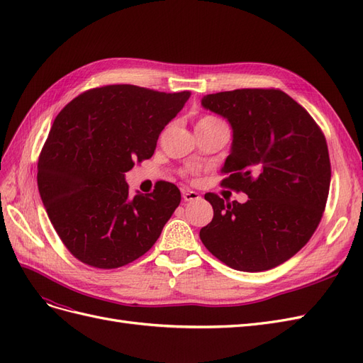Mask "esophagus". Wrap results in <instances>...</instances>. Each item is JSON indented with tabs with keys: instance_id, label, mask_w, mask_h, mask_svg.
I'll return each instance as SVG.
<instances>
[{
	"instance_id": "esophagus-1",
	"label": "esophagus",
	"mask_w": 363,
	"mask_h": 363,
	"mask_svg": "<svg viewBox=\"0 0 363 363\" xmlns=\"http://www.w3.org/2000/svg\"><path fill=\"white\" fill-rule=\"evenodd\" d=\"M182 195H183V200H184V201H194V200H199V199H200L199 192L191 191V189H183V191H182Z\"/></svg>"
}]
</instances>
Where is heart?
I'll use <instances>...</instances> for the list:
<instances>
[{
	"label": "heart",
	"instance_id": "b5f03b06",
	"mask_svg": "<svg viewBox=\"0 0 363 363\" xmlns=\"http://www.w3.org/2000/svg\"><path fill=\"white\" fill-rule=\"evenodd\" d=\"M215 121H218V119H215L212 116H204L199 121V124H208V123H215Z\"/></svg>",
	"mask_w": 363,
	"mask_h": 363
}]
</instances>
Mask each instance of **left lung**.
Instances as JSON below:
<instances>
[{
	"label": "left lung",
	"mask_w": 363,
	"mask_h": 363,
	"mask_svg": "<svg viewBox=\"0 0 363 363\" xmlns=\"http://www.w3.org/2000/svg\"><path fill=\"white\" fill-rule=\"evenodd\" d=\"M201 106L232 125L223 184L248 195L245 203L204 195L213 219L200 230L201 242L233 269L276 268L307 244L321 221L332 177L323 131L279 89L211 94Z\"/></svg>",
	"instance_id": "obj_1"
}]
</instances>
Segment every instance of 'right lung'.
<instances>
[{
  "mask_svg": "<svg viewBox=\"0 0 363 363\" xmlns=\"http://www.w3.org/2000/svg\"><path fill=\"white\" fill-rule=\"evenodd\" d=\"M191 92L111 84L79 95L56 116L38 162V188L71 255L101 269L144 256L179 207L175 184L128 194L125 172L155 155L160 131Z\"/></svg>",
  "mask_w": 363,
  "mask_h": 363,
  "instance_id": "obj_1",
  "label": "right lung"
}]
</instances>
